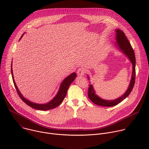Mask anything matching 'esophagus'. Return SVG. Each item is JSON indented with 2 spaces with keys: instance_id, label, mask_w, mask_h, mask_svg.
I'll list each match as a JSON object with an SVG mask.
<instances>
[{
  "instance_id": "esophagus-1",
  "label": "esophagus",
  "mask_w": 149,
  "mask_h": 149,
  "mask_svg": "<svg viewBox=\"0 0 149 149\" xmlns=\"http://www.w3.org/2000/svg\"><path fill=\"white\" fill-rule=\"evenodd\" d=\"M77 73L78 75H79V76H84V74H85V70L82 68H79L77 70Z\"/></svg>"
}]
</instances>
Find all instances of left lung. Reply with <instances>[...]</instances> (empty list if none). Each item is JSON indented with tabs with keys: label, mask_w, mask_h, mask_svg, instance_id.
Wrapping results in <instances>:
<instances>
[{
	"label": "left lung",
	"mask_w": 149,
	"mask_h": 149,
	"mask_svg": "<svg viewBox=\"0 0 149 149\" xmlns=\"http://www.w3.org/2000/svg\"><path fill=\"white\" fill-rule=\"evenodd\" d=\"M116 36H115V42L114 45L118 48L120 51H121L127 58L129 59L130 62L132 63V73L130 82L128 88L125 91V92L121 95L120 97L111 100H105L100 97L98 95L96 94L94 90V87L92 84L90 85V87L88 89V98L90 100L94 102V104L103 106V107H113V106L118 104L124 100L126 97L129 96L132 91L134 85L135 83V78H136V58L134 51L131 46V44L129 40L127 39L124 33L117 29L115 30ZM87 78L88 80H90V77L87 75Z\"/></svg>",
	"instance_id": "obj_1"
}]
</instances>
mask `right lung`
Instances as JSON below:
<instances>
[{"mask_svg":"<svg viewBox=\"0 0 149 149\" xmlns=\"http://www.w3.org/2000/svg\"><path fill=\"white\" fill-rule=\"evenodd\" d=\"M24 33L22 36H21L19 40L21 39V38L23 37ZM11 74H12V79H13V83L15 85V87L16 88L17 93L18 95H19L20 98L22 99V101H24L27 105L30 106L31 107H32L34 109L38 110H44V111L53 109L54 108L57 107L59 105L61 104V103L63 101V100H64V98L67 95V91H68V89L70 86L71 84V83L75 80V78L77 77V74L75 72L71 73L70 75H69L68 77H67L64 79L62 81V82H61V84L60 85V87H59V90H58L57 94L51 101H49V102L45 103V104H38V103L33 102L28 100V99L25 98L22 95V94H21L20 91L19 90V89L16 86V82L15 81V79H14L13 70H12V64H11Z\"/></svg>","mask_w":149,"mask_h":149,"instance_id":"obj_1","label":"right lung"}]
</instances>
